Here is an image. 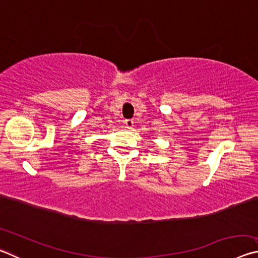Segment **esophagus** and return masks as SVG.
Here are the masks:
<instances>
[{"label":"esophagus","instance_id":"obj_1","mask_svg":"<svg viewBox=\"0 0 258 258\" xmlns=\"http://www.w3.org/2000/svg\"><path fill=\"white\" fill-rule=\"evenodd\" d=\"M124 125H125V127L132 128L133 125H134V121L132 119H125L124 120Z\"/></svg>","mask_w":258,"mask_h":258}]
</instances>
